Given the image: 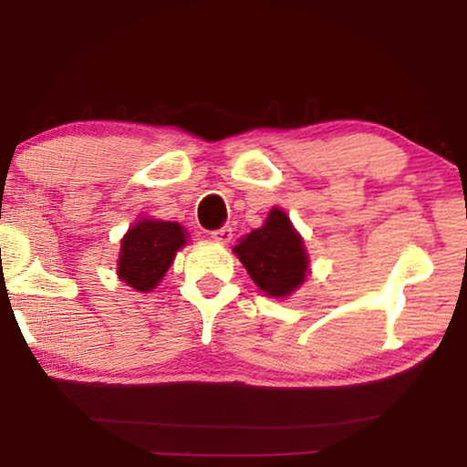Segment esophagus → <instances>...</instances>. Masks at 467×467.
Returning <instances> with one entry per match:
<instances>
[{
	"label": "esophagus",
	"instance_id": "1",
	"mask_svg": "<svg viewBox=\"0 0 467 467\" xmlns=\"http://www.w3.org/2000/svg\"><path fill=\"white\" fill-rule=\"evenodd\" d=\"M210 235H213L216 242H223V244H225V242L232 240L234 234H232V227H221V229H214Z\"/></svg>",
	"mask_w": 467,
	"mask_h": 467
}]
</instances>
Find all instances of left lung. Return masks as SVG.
Returning <instances> with one entry per match:
<instances>
[{"mask_svg": "<svg viewBox=\"0 0 467 467\" xmlns=\"http://www.w3.org/2000/svg\"><path fill=\"white\" fill-rule=\"evenodd\" d=\"M254 285L272 297H286L304 283L308 272L304 242L289 216L274 208L265 225L253 229L234 248Z\"/></svg>", "mask_w": 467, "mask_h": 467, "instance_id": "obj_1", "label": "left lung"}]
</instances>
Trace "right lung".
<instances>
[{"label":"right lung","mask_w":467,"mask_h":467,"mask_svg":"<svg viewBox=\"0 0 467 467\" xmlns=\"http://www.w3.org/2000/svg\"><path fill=\"white\" fill-rule=\"evenodd\" d=\"M184 229L178 223L144 219L120 242L119 276L136 291L155 289L165 276L176 251L184 246Z\"/></svg>","instance_id":"1"}]
</instances>
